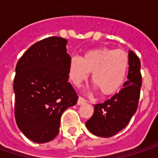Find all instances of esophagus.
Instances as JSON below:
<instances>
[{"label":"esophagus","instance_id":"34e87169","mask_svg":"<svg viewBox=\"0 0 158 158\" xmlns=\"http://www.w3.org/2000/svg\"><path fill=\"white\" fill-rule=\"evenodd\" d=\"M86 102V100L84 99V98H82V97H80L79 96V99H78V105H82V104H84Z\"/></svg>","mask_w":158,"mask_h":158}]
</instances>
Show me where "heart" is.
Masks as SVG:
<instances>
[{
  "label": "heart",
  "mask_w": 158,
  "mask_h": 158,
  "mask_svg": "<svg viewBox=\"0 0 158 158\" xmlns=\"http://www.w3.org/2000/svg\"><path fill=\"white\" fill-rule=\"evenodd\" d=\"M129 57L125 51L109 48L89 49L82 57L74 56L69 64V77L79 85L92 72L91 80L102 96L118 92L128 74Z\"/></svg>",
  "instance_id": "1"
}]
</instances>
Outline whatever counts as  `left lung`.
Masks as SVG:
<instances>
[{
  "mask_svg": "<svg viewBox=\"0 0 158 158\" xmlns=\"http://www.w3.org/2000/svg\"><path fill=\"white\" fill-rule=\"evenodd\" d=\"M128 57V80L110 100L95 104L93 115L86 123L88 130L94 135L113 136L129 123L137 110L142 86L141 63L139 57L131 50H129Z\"/></svg>",
  "mask_w": 158,
  "mask_h": 158,
  "instance_id": "obj_1",
  "label": "left lung"
}]
</instances>
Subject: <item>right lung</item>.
I'll list each match as a JSON object with an SVG mask.
<instances>
[{
  "label": "right lung",
  "instance_id": "right-lung-1",
  "mask_svg": "<svg viewBox=\"0 0 158 158\" xmlns=\"http://www.w3.org/2000/svg\"><path fill=\"white\" fill-rule=\"evenodd\" d=\"M67 43L58 36L43 39L28 48L16 65V123L35 143H48L57 135L62 113L79 98L69 82L71 58Z\"/></svg>",
  "mask_w": 158,
  "mask_h": 158
}]
</instances>
